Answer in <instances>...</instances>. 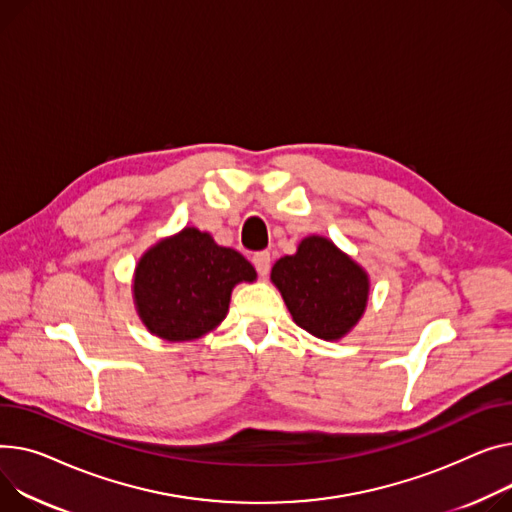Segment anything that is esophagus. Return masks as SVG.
Masks as SVG:
<instances>
[{
	"instance_id": "34e87169",
	"label": "esophagus",
	"mask_w": 512,
	"mask_h": 512,
	"mask_svg": "<svg viewBox=\"0 0 512 512\" xmlns=\"http://www.w3.org/2000/svg\"><path fill=\"white\" fill-rule=\"evenodd\" d=\"M253 265L259 271V276H267L269 274V265H271V255L267 251H259L253 255Z\"/></svg>"
}]
</instances>
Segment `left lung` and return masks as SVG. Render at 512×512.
Wrapping results in <instances>:
<instances>
[{
  "label": "left lung",
  "mask_w": 512,
  "mask_h": 512,
  "mask_svg": "<svg viewBox=\"0 0 512 512\" xmlns=\"http://www.w3.org/2000/svg\"><path fill=\"white\" fill-rule=\"evenodd\" d=\"M269 278L292 321L325 342H339L364 317L368 271L327 236H304L294 255L274 263Z\"/></svg>",
  "instance_id": "obj_1"
}]
</instances>
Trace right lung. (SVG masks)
Wrapping results in <instances>:
<instances>
[{
    "label": "right lung",
    "mask_w": 512,
    "mask_h": 512,
    "mask_svg": "<svg viewBox=\"0 0 512 512\" xmlns=\"http://www.w3.org/2000/svg\"><path fill=\"white\" fill-rule=\"evenodd\" d=\"M255 280V267L241 253L220 247L210 232L185 226L144 251L131 294L152 335L173 344L195 342L226 319L234 286Z\"/></svg>",
    "instance_id": "1"
}]
</instances>
